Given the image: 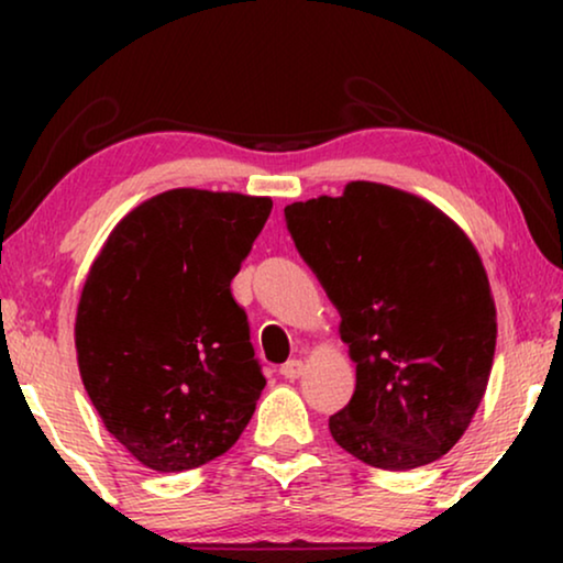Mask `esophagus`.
Instances as JSON below:
<instances>
[{
	"label": "esophagus",
	"mask_w": 563,
	"mask_h": 563,
	"mask_svg": "<svg viewBox=\"0 0 563 563\" xmlns=\"http://www.w3.org/2000/svg\"><path fill=\"white\" fill-rule=\"evenodd\" d=\"M279 374L284 376V379L295 382V379H299V376L305 374V364L299 358H291V361H287V364L279 368Z\"/></svg>",
	"instance_id": "34e87169"
}]
</instances>
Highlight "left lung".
Wrapping results in <instances>:
<instances>
[{"instance_id":"8db88e82","label":"left lung","mask_w":563,"mask_h":563,"mask_svg":"<svg viewBox=\"0 0 563 563\" xmlns=\"http://www.w3.org/2000/svg\"><path fill=\"white\" fill-rule=\"evenodd\" d=\"M284 218L356 364V391L328 422L335 443L387 472L441 459L482 402L497 343L472 241L426 199L374 181L287 205Z\"/></svg>"}]
</instances>
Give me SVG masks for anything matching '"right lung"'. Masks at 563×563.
Listing matches in <instances>:
<instances>
[{
  "label": "right lung",
  "instance_id": "1",
  "mask_svg": "<svg viewBox=\"0 0 563 563\" xmlns=\"http://www.w3.org/2000/svg\"><path fill=\"white\" fill-rule=\"evenodd\" d=\"M268 197L172 189L118 222L89 268L76 358L104 428L153 472L218 459L266 387L230 282Z\"/></svg>",
  "mask_w": 563,
  "mask_h": 563
}]
</instances>
